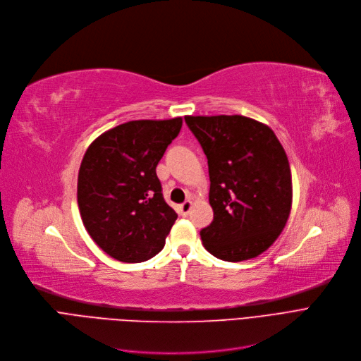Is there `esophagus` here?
Masks as SVG:
<instances>
[{
	"mask_svg": "<svg viewBox=\"0 0 361 361\" xmlns=\"http://www.w3.org/2000/svg\"><path fill=\"white\" fill-rule=\"evenodd\" d=\"M191 209H192V201H185L183 204H180V207H179V213H180L183 217H186L188 214H190Z\"/></svg>",
	"mask_w": 361,
	"mask_h": 361,
	"instance_id": "34e87169",
	"label": "esophagus"
}]
</instances>
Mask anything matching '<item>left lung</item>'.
<instances>
[{"label":"left lung","mask_w":361,"mask_h":361,"mask_svg":"<svg viewBox=\"0 0 361 361\" xmlns=\"http://www.w3.org/2000/svg\"><path fill=\"white\" fill-rule=\"evenodd\" d=\"M209 163L214 217L200 235L210 254L244 262L283 231L293 204L286 152L274 132L245 116H186Z\"/></svg>","instance_id":"8db88e82"}]
</instances>
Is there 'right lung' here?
Returning a JSON list of instances; mask_svg holds the SVG:
<instances>
[{"label": "right lung", "mask_w": 361, "mask_h": 361, "mask_svg": "<svg viewBox=\"0 0 361 361\" xmlns=\"http://www.w3.org/2000/svg\"><path fill=\"white\" fill-rule=\"evenodd\" d=\"M180 128L182 117L132 120L99 135L85 152L80 217L94 243L118 262L141 263L159 254L178 219L156 167Z\"/></svg>", "instance_id": "add662e5"}]
</instances>
